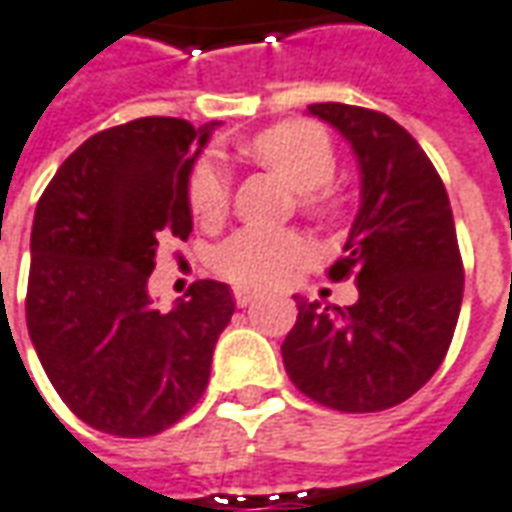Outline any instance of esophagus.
<instances>
[{"instance_id": "esophagus-1", "label": "esophagus", "mask_w": 512, "mask_h": 512, "mask_svg": "<svg viewBox=\"0 0 512 512\" xmlns=\"http://www.w3.org/2000/svg\"><path fill=\"white\" fill-rule=\"evenodd\" d=\"M253 298H256V292H253V290H245V287H234L236 306H248V303H253Z\"/></svg>"}]
</instances>
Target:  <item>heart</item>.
Listing matches in <instances>:
<instances>
[{"instance_id": "b5f03b06", "label": "heart", "mask_w": 512, "mask_h": 512, "mask_svg": "<svg viewBox=\"0 0 512 512\" xmlns=\"http://www.w3.org/2000/svg\"><path fill=\"white\" fill-rule=\"evenodd\" d=\"M248 155L259 164L276 169L295 192H301V206L306 214L326 217L337 209V195L329 181L334 178L337 155L329 133L315 122H281L253 142H248ZM189 206L200 222H217L228 206V178L217 161H200L189 178ZM303 236L292 231H262L242 228L228 236L214 250V270L234 284L267 287L290 273L306 256Z\"/></svg>"}]
</instances>
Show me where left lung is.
Returning <instances> with one entry per match:
<instances>
[{
  "label": "left lung",
  "instance_id": "left-lung-1",
  "mask_svg": "<svg viewBox=\"0 0 512 512\" xmlns=\"http://www.w3.org/2000/svg\"><path fill=\"white\" fill-rule=\"evenodd\" d=\"M309 114L337 130L359 164V209L329 276L357 273L351 306L298 301L281 345L292 384L340 412H379L418 393L449 351L463 262L440 175L390 116L343 102Z\"/></svg>",
  "mask_w": 512,
  "mask_h": 512
}]
</instances>
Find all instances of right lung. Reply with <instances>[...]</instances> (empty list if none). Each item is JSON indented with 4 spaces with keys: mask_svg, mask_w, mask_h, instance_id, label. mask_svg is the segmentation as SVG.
I'll return each mask as SVG.
<instances>
[{
    "mask_svg": "<svg viewBox=\"0 0 512 512\" xmlns=\"http://www.w3.org/2000/svg\"><path fill=\"white\" fill-rule=\"evenodd\" d=\"M217 125L144 116L102 130L35 206L27 331L58 396L108 435L147 438L181 421L234 315L220 281L192 284L169 312L147 292L158 242L192 231L189 178Z\"/></svg>",
    "mask_w": 512,
    "mask_h": 512,
    "instance_id": "1",
    "label": "right lung"
}]
</instances>
